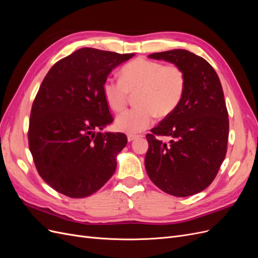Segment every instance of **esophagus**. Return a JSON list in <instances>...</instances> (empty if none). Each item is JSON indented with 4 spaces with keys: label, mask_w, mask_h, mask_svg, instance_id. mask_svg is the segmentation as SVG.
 Here are the masks:
<instances>
[{
    "label": "esophagus",
    "mask_w": 258,
    "mask_h": 258,
    "mask_svg": "<svg viewBox=\"0 0 258 258\" xmlns=\"http://www.w3.org/2000/svg\"><path fill=\"white\" fill-rule=\"evenodd\" d=\"M140 137H141V136H138V135H128V136H127L129 142L134 141V140H136V139H138V138H140Z\"/></svg>",
    "instance_id": "34e87169"
}]
</instances>
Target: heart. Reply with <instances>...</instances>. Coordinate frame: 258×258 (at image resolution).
I'll use <instances>...</instances> for the list:
<instances>
[{
    "label": "heart",
    "instance_id": "heart-1",
    "mask_svg": "<svg viewBox=\"0 0 258 258\" xmlns=\"http://www.w3.org/2000/svg\"><path fill=\"white\" fill-rule=\"evenodd\" d=\"M186 76L175 64L163 66L161 62L137 58L120 71V80L107 79L102 85L105 102L112 111L122 112L135 96L136 107L116 118V128L126 134H139L153 123L155 116L172 114L183 99Z\"/></svg>",
    "mask_w": 258,
    "mask_h": 258
}]
</instances>
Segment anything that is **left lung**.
Listing matches in <instances>:
<instances>
[{"mask_svg": "<svg viewBox=\"0 0 258 258\" xmlns=\"http://www.w3.org/2000/svg\"><path fill=\"white\" fill-rule=\"evenodd\" d=\"M152 59L181 68L186 76L183 99L176 110L146 135L145 169L165 192L187 197L214 181L227 153L228 111L220 79L207 60L185 49L155 52ZM160 136H170L162 142Z\"/></svg>", "mask_w": 258, "mask_h": 258, "instance_id": "obj_1", "label": "left lung"}]
</instances>
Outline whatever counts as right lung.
Wrapping results in <instances>:
<instances>
[{
    "label": "right lung",
    "mask_w": 258,
    "mask_h": 258,
    "mask_svg": "<svg viewBox=\"0 0 258 258\" xmlns=\"http://www.w3.org/2000/svg\"><path fill=\"white\" fill-rule=\"evenodd\" d=\"M134 56L81 48L44 77L31 108L29 148L38 174L64 196H90L115 172L116 155L128 140L120 132H96L114 120L102 85Z\"/></svg>",
    "instance_id": "obj_1"
}]
</instances>
